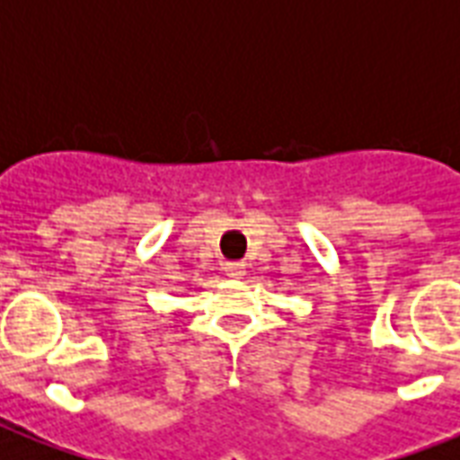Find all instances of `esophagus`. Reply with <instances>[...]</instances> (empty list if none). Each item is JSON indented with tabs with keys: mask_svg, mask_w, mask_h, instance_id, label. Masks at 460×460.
Here are the masks:
<instances>
[{
	"mask_svg": "<svg viewBox=\"0 0 460 460\" xmlns=\"http://www.w3.org/2000/svg\"><path fill=\"white\" fill-rule=\"evenodd\" d=\"M244 262H226V271H227V277H243L244 274Z\"/></svg>",
	"mask_w": 460,
	"mask_h": 460,
	"instance_id": "1",
	"label": "esophagus"
}]
</instances>
